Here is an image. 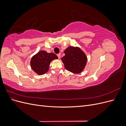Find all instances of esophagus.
<instances>
[{"mask_svg":"<svg viewBox=\"0 0 126 126\" xmlns=\"http://www.w3.org/2000/svg\"><path fill=\"white\" fill-rule=\"evenodd\" d=\"M57 56H58V58H59V59H60V57H61V54H57Z\"/></svg>","mask_w":126,"mask_h":126,"instance_id":"34e87169","label":"esophagus"}]
</instances>
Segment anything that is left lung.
<instances>
[{"instance_id": "8db88e82", "label": "left lung", "mask_w": 126, "mask_h": 126, "mask_svg": "<svg viewBox=\"0 0 126 126\" xmlns=\"http://www.w3.org/2000/svg\"><path fill=\"white\" fill-rule=\"evenodd\" d=\"M62 60L66 69L72 73L79 74L83 70L87 61V56L78 47H69L64 51Z\"/></svg>"}]
</instances>
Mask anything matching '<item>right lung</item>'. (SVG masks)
<instances>
[{
    "label": "right lung",
    "instance_id": "add662e5",
    "mask_svg": "<svg viewBox=\"0 0 126 126\" xmlns=\"http://www.w3.org/2000/svg\"><path fill=\"white\" fill-rule=\"evenodd\" d=\"M55 59H58V57L54 53L41 50L32 57L30 65L34 71L42 75L48 71L51 62Z\"/></svg>",
    "mask_w": 126,
    "mask_h": 126
}]
</instances>
